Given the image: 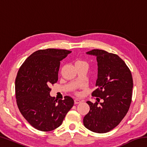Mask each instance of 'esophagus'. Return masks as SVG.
Instances as JSON below:
<instances>
[{
    "mask_svg": "<svg viewBox=\"0 0 147 147\" xmlns=\"http://www.w3.org/2000/svg\"><path fill=\"white\" fill-rule=\"evenodd\" d=\"M80 102H81V100H79V99H78V98L74 99V104H79V103H80Z\"/></svg>",
    "mask_w": 147,
    "mask_h": 147,
    "instance_id": "obj_1",
    "label": "esophagus"
}]
</instances>
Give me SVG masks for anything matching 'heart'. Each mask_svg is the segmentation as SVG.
Wrapping results in <instances>:
<instances>
[{
	"label": "heart",
	"instance_id": "heart-1",
	"mask_svg": "<svg viewBox=\"0 0 147 147\" xmlns=\"http://www.w3.org/2000/svg\"><path fill=\"white\" fill-rule=\"evenodd\" d=\"M86 63L85 61H83V60H81V59H78V60H76L75 62V64H78V63Z\"/></svg>",
	"mask_w": 147,
	"mask_h": 147
}]
</instances>
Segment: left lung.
<instances>
[{
	"instance_id": "left-lung-1",
	"label": "left lung",
	"mask_w": 147,
	"mask_h": 147,
	"mask_svg": "<svg viewBox=\"0 0 147 147\" xmlns=\"http://www.w3.org/2000/svg\"><path fill=\"white\" fill-rule=\"evenodd\" d=\"M86 53L96 57L97 88L92 95L98 97V102H87L90 110L84 117V125L93 132L106 133L115 128L128 112L132 96V76L125 62L117 54L99 49ZM100 99L103 102L98 103Z\"/></svg>"
}]
</instances>
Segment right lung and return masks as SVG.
Here are the masks:
<instances>
[{"label":"right lung","mask_w":147,"mask_h":147,"mask_svg":"<svg viewBox=\"0 0 147 147\" xmlns=\"http://www.w3.org/2000/svg\"><path fill=\"white\" fill-rule=\"evenodd\" d=\"M71 51L64 49L39 50L27 58L16 78V96L20 112L37 130L49 131L58 128L74 105L65 96L58 100L50 95L51 85L57 82L60 61Z\"/></svg>","instance_id":"add662e5"}]
</instances>
